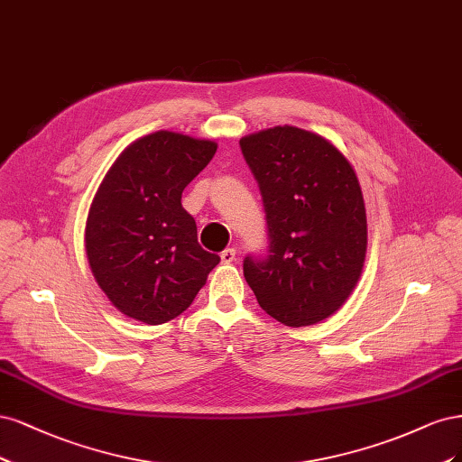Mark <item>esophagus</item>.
<instances>
[{"label": "esophagus", "mask_w": 462, "mask_h": 462, "mask_svg": "<svg viewBox=\"0 0 462 462\" xmlns=\"http://www.w3.org/2000/svg\"><path fill=\"white\" fill-rule=\"evenodd\" d=\"M220 259H222V263H225V264L234 263L236 261V249L234 247H226L225 251L220 253Z\"/></svg>", "instance_id": "esophagus-1"}]
</instances>
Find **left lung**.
<instances>
[{
    "label": "left lung",
    "instance_id": "left-lung-1",
    "mask_svg": "<svg viewBox=\"0 0 462 462\" xmlns=\"http://www.w3.org/2000/svg\"><path fill=\"white\" fill-rule=\"evenodd\" d=\"M259 184L269 249L245 257L244 276L263 310L286 326L317 324L346 303L366 255V211L349 161L297 126L240 140Z\"/></svg>",
    "mask_w": 462,
    "mask_h": 462
}]
</instances>
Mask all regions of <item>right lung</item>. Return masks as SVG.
<instances>
[{"label":"right lung","instance_id":"1","mask_svg":"<svg viewBox=\"0 0 462 462\" xmlns=\"http://www.w3.org/2000/svg\"><path fill=\"white\" fill-rule=\"evenodd\" d=\"M217 143L159 130L118 155L86 220V255L97 286L123 315L162 324L184 312L220 257L198 244L182 191Z\"/></svg>","mask_w":462,"mask_h":462}]
</instances>
